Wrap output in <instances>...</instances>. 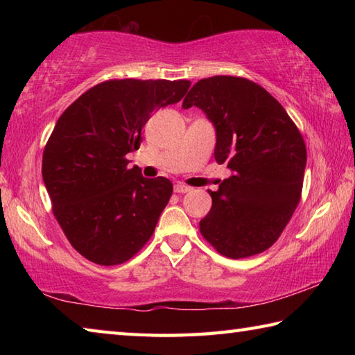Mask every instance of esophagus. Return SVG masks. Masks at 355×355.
Returning <instances> with one entry per match:
<instances>
[{
    "instance_id": "esophagus-1",
    "label": "esophagus",
    "mask_w": 355,
    "mask_h": 355,
    "mask_svg": "<svg viewBox=\"0 0 355 355\" xmlns=\"http://www.w3.org/2000/svg\"><path fill=\"white\" fill-rule=\"evenodd\" d=\"M192 188L188 184H183V183H177L175 186H173V191L178 192V194H184V192H189Z\"/></svg>"
}]
</instances>
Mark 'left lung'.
Returning <instances> with one entry per match:
<instances>
[{
    "label": "left lung",
    "mask_w": 355,
    "mask_h": 355,
    "mask_svg": "<svg viewBox=\"0 0 355 355\" xmlns=\"http://www.w3.org/2000/svg\"><path fill=\"white\" fill-rule=\"evenodd\" d=\"M197 106L216 128L214 159L233 171L200 220L220 255L245 258L277 241L300 200L307 148L296 123L266 89L241 76L197 81L183 107Z\"/></svg>",
    "instance_id": "obj_1"
}]
</instances>
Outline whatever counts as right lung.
<instances>
[{"label": "right lung", "mask_w": 355, "mask_h": 355, "mask_svg": "<svg viewBox=\"0 0 355 355\" xmlns=\"http://www.w3.org/2000/svg\"><path fill=\"white\" fill-rule=\"evenodd\" d=\"M189 86L188 80L103 81L58 119L42 177L64 235L89 261L122 264L152 238L173 186L130 169L127 155L139 148L150 114L178 103Z\"/></svg>", "instance_id": "obj_1"}]
</instances>
